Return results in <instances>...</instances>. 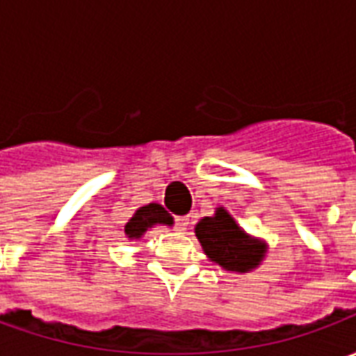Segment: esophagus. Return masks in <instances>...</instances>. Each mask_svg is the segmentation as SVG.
Returning a JSON list of instances; mask_svg holds the SVG:
<instances>
[{
	"instance_id": "1",
	"label": "esophagus",
	"mask_w": 356,
	"mask_h": 356,
	"mask_svg": "<svg viewBox=\"0 0 356 356\" xmlns=\"http://www.w3.org/2000/svg\"><path fill=\"white\" fill-rule=\"evenodd\" d=\"M188 217H175V231H186Z\"/></svg>"
}]
</instances>
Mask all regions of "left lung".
Here are the masks:
<instances>
[{
    "mask_svg": "<svg viewBox=\"0 0 356 356\" xmlns=\"http://www.w3.org/2000/svg\"><path fill=\"white\" fill-rule=\"evenodd\" d=\"M196 236L209 259L227 270L246 273L257 267L265 254L261 242L250 238L223 208L196 225Z\"/></svg>",
    "mask_w": 356,
    "mask_h": 356,
    "instance_id": "obj_1",
    "label": "left lung"
}]
</instances>
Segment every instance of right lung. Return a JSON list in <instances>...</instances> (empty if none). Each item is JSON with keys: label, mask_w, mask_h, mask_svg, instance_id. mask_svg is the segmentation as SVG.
I'll return each instance as SVG.
<instances>
[{"label": "right lung", "mask_w": 356, "mask_h": 356, "mask_svg": "<svg viewBox=\"0 0 356 356\" xmlns=\"http://www.w3.org/2000/svg\"><path fill=\"white\" fill-rule=\"evenodd\" d=\"M173 217L160 206V204H148L135 211V216L125 225V234L129 238H140L143 232L150 229L152 225H171Z\"/></svg>", "instance_id": "1"}]
</instances>
